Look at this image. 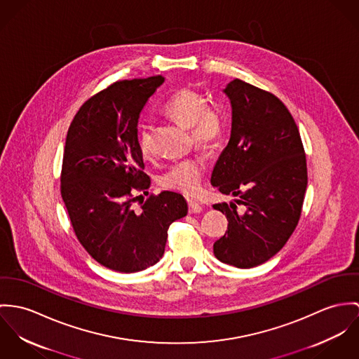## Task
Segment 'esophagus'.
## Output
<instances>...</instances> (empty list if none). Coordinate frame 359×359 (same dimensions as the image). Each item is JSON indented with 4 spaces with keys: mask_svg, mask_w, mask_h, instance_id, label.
Segmentation results:
<instances>
[{
    "mask_svg": "<svg viewBox=\"0 0 359 359\" xmlns=\"http://www.w3.org/2000/svg\"><path fill=\"white\" fill-rule=\"evenodd\" d=\"M189 212H190V213H199V212H202L201 203L196 202V201H190V202H189Z\"/></svg>",
    "mask_w": 359,
    "mask_h": 359,
    "instance_id": "esophagus-1",
    "label": "esophagus"
}]
</instances>
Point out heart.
Masks as SVG:
<instances>
[{
  "instance_id": "heart-1",
  "label": "heart",
  "mask_w": 359,
  "mask_h": 359,
  "mask_svg": "<svg viewBox=\"0 0 359 359\" xmlns=\"http://www.w3.org/2000/svg\"><path fill=\"white\" fill-rule=\"evenodd\" d=\"M172 120L190 128L196 146L205 150L216 149L224 139L227 117L220 107L209 106V100L198 90L180 88L162 106ZM136 143L140 154L150 158L154 153L151 128L142 122L136 129ZM206 163L201 157H191L173 163L160 177L162 187L194 197L202 190Z\"/></svg>"
}]
</instances>
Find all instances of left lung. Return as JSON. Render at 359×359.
Here are the masks:
<instances>
[{"mask_svg":"<svg viewBox=\"0 0 359 359\" xmlns=\"http://www.w3.org/2000/svg\"><path fill=\"white\" fill-rule=\"evenodd\" d=\"M224 92L233 107L231 137L210 183L238 199L213 205L229 220L213 253L222 263L252 269L277 255L293 234L307 189V161L297 125L276 95L239 79Z\"/></svg>","mask_w":359,"mask_h":359,"instance_id":"obj_1","label":"left lung"}]
</instances>
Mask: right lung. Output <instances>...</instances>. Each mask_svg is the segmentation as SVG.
<instances>
[{"mask_svg":"<svg viewBox=\"0 0 359 359\" xmlns=\"http://www.w3.org/2000/svg\"><path fill=\"white\" fill-rule=\"evenodd\" d=\"M162 82L154 76L109 85L81 106L67 130L60 193L74 234L99 264L120 273L154 266L169 226L187 215L186 199L173 191L151 194L133 208V190L150 187L136 143L137 121Z\"/></svg>","mask_w":359,"mask_h":359,"instance_id":"right-lung-1","label":"right lung"}]
</instances>
